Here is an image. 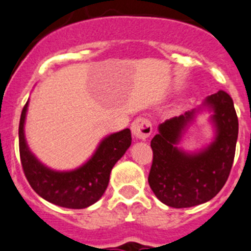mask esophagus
Here are the masks:
<instances>
[{"label": "esophagus", "mask_w": 251, "mask_h": 251, "mask_svg": "<svg viewBox=\"0 0 251 251\" xmlns=\"http://www.w3.org/2000/svg\"><path fill=\"white\" fill-rule=\"evenodd\" d=\"M132 136L136 140L145 141L152 133V124L148 119L137 118L131 125Z\"/></svg>", "instance_id": "obj_1"}]
</instances>
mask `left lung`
<instances>
[{
  "label": "left lung",
  "instance_id": "obj_1",
  "mask_svg": "<svg viewBox=\"0 0 251 251\" xmlns=\"http://www.w3.org/2000/svg\"><path fill=\"white\" fill-rule=\"evenodd\" d=\"M208 112L214 136L208 145L194 151L179 147L187 130L201 113ZM238 140V118L232 98L220 91L201 105L159 124L151 141L153 163L148 182L164 205L186 208L215 198L232 169Z\"/></svg>",
  "mask_w": 251,
  "mask_h": 251
}]
</instances>
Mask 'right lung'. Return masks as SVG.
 <instances>
[{
  "label": "right lung",
  "instance_id": "obj_1",
  "mask_svg": "<svg viewBox=\"0 0 251 251\" xmlns=\"http://www.w3.org/2000/svg\"><path fill=\"white\" fill-rule=\"evenodd\" d=\"M29 99L19 121V153L24 174L40 198L60 207L81 210L96 203L105 193L114 165L131 146V131L125 128L101 138L93 154L71 170H56L38 159L25 138Z\"/></svg>",
  "mask_w": 251,
  "mask_h": 251
}]
</instances>
